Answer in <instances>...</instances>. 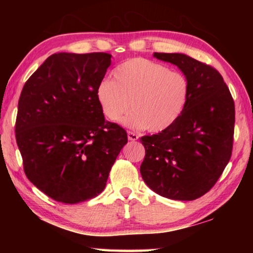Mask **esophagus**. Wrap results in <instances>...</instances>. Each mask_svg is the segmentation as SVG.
<instances>
[{
  "label": "esophagus",
  "mask_w": 253,
  "mask_h": 253,
  "mask_svg": "<svg viewBox=\"0 0 253 253\" xmlns=\"http://www.w3.org/2000/svg\"><path fill=\"white\" fill-rule=\"evenodd\" d=\"M127 134H128V139L131 140V142H135V140L138 139V135H137L136 132H134V131L128 130Z\"/></svg>",
  "instance_id": "obj_1"
}]
</instances>
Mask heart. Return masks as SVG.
<instances>
[{
  "instance_id": "1",
  "label": "heart",
  "mask_w": 253,
  "mask_h": 253,
  "mask_svg": "<svg viewBox=\"0 0 253 253\" xmlns=\"http://www.w3.org/2000/svg\"><path fill=\"white\" fill-rule=\"evenodd\" d=\"M113 79H102L96 97L104 116L151 132L168 129L181 117L190 97V84L182 72L144 58L129 59L113 72Z\"/></svg>"
}]
</instances>
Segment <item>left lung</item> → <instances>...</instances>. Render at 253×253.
I'll list each match as a JSON object with an SVG mask.
<instances>
[{
    "instance_id": "1",
    "label": "left lung",
    "mask_w": 253,
    "mask_h": 253,
    "mask_svg": "<svg viewBox=\"0 0 253 253\" xmlns=\"http://www.w3.org/2000/svg\"><path fill=\"white\" fill-rule=\"evenodd\" d=\"M177 66L190 84L185 109L168 129L144 136V182L164 198L192 201L215 185L232 155L235 110L215 68L182 53L155 52Z\"/></svg>"
}]
</instances>
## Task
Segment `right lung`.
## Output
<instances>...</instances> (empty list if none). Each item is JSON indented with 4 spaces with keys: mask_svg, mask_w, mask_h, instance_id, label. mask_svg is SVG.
<instances>
[{
    "mask_svg": "<svg viewBox=\"0 0 253 253\" xmlns=\"http://www.w3.org/2000/svg\"><path fill=\"white\" fill-rule=\"evenodd\" d=\"M109 53H54L21 92L15 138L24 173L57 202L75 204L100 194L127 132L106 121L96 88Z\"/></svg>",
    "mask_w": 253,
    "mask_h": 253,
    "instance_id": "right-lung-1",
    "label": "right lung"
}]
</instances>
